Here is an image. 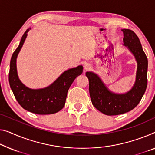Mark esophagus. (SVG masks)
<instances>
[{
    "label": "esophagus",
    "mask_w": 155,
    "mask_h": 155,
    "mask_svg": "<svg viewBox=\"0 0 155 155\" xmlns=\"http://www.w3.org/2000/svg\"><path fill=\"white\" fill-rule=\"evenodd\" d=\"M91 68V64L89 63H85L84 64V71H88Z\"/></svg>",
    "instance_id": "esophagus-1"
}]
</instances>
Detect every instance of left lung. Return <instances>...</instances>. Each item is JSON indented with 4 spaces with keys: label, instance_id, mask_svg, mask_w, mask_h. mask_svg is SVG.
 Here are the masks:
<instances>
[{
    "label": "left lung",
    "instance_id": "1",
    "mask_svg": "<svg viewBox=\"0 0 155 155\" xmlns=\"http://www.w3.org/2000/svg\"><path fill=\"white\" fill-rule=\"evenodd\" d=\"M121 30L124 35L123 45L127 47L137 62L136 80L132 89L125 94H115L109 91L96 73H86L89 81V94L93 105L101 112L108 116L119 115L132 110L141 101L147 84L148 63L139 37L131 30Z\"/></svg>",
    "mask_w": 155,
    "mask_h": 155
}]
</instances>
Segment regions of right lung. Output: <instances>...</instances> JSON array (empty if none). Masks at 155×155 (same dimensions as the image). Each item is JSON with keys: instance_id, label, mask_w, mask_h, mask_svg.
I'll use <instances>...</instances> for the list:
<instances>
[{"instance_id": "1", "label": "right lung", "mask_w": 155, "mask_h": 155, "mask_svg": "<svg viewBox=\"0 0 155 155\" xmlns=\"http://www.w3.org/2000/svg\"><path fill=\"white\" fill-rule=\"evenodd\" d=\"M30 29H28L23 34L19 45L12 56L9 85L16 101L25 110L40 115L57 113L65 105L68 89L75 78L82 74L83 66L80 65L64 71L53 83L44 89H32L25 87L18 77L16 58Z\"/></svg>"}]
</instances>
